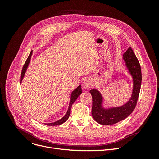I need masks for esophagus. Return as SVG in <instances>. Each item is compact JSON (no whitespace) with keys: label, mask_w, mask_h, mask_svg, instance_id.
<instances>
[{"label":"esophagus","mask_w":159,"mask_h":159,"mask_svg":"<svg viewBox=\"0 0 159 159\" xmlns=\"http://www.w3.org/2000/svg\"><path fill=\"white\" fill-rule=\"evenodd\" d=\"M91 85H92V81H91V80L89 79H85L84 80L82 83V87L86 89L91 87Z\"/></svg>","instance_id":"esophagus-1"}]
</instances>
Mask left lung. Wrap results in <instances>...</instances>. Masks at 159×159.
<instances>
[{"mask_svg": "<svg viewBox=\"0 0 159 159\" xmlns=\"http://www.w3.org/2000/svg\"><path fill=\"white\" fill-rule=\"evenodd\" d=\"M125 66L132 77L133 91L127 102L120 106L105 107L104 98L100 91L93 88L90 90L92 96L91 114L96 122L103 125H111L126 119L135 108L141 85V70L139 62L131 47L123 55Z\"/></svg>", "mask_w": 159, "mask_h": 159, "instance_id": "obj_1", "label": "left lung"}]
</instances>
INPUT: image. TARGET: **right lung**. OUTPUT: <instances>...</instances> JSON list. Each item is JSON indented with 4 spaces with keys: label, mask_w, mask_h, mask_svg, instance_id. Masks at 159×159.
Wrapping results in <instances>:
<instances>
[{
    "label": "right lung",
    "mask_w": 159,
    "mask_h": 159,
    "mask_svg": "<svg viewBox=\"0 0 159 159\" xmlns=\"http://www.w3.org/2000/svg\"><path fill=\"white\" fill-rule=\"evenodd\" d=\"M32 53H33V50L31 51V52L30 53V54H29V56H28L25 65H24V66H23V68H22V74H21L20 83H22V81L24 79V77H25L26 72L27 71L28 67V66H29V64L30 62V60H31V57H32ZM81 93H82V91H81V85H80L75 89H74L73 91H71V95H70V102L69 103L68 108V110H67V112L65 114L64 116L63 117H61L60 119L55 121V122L50 123H45V125H48V126H56V125H61V124H63L64 123H65L67 121V120L68 119L70 115L71 108L72 105H73V103L75 102V101L77 99V98H78L79 96L80 95V94H81Z\"/></svg>",
    "instance_id": "obj_1"
}]
</instances>
